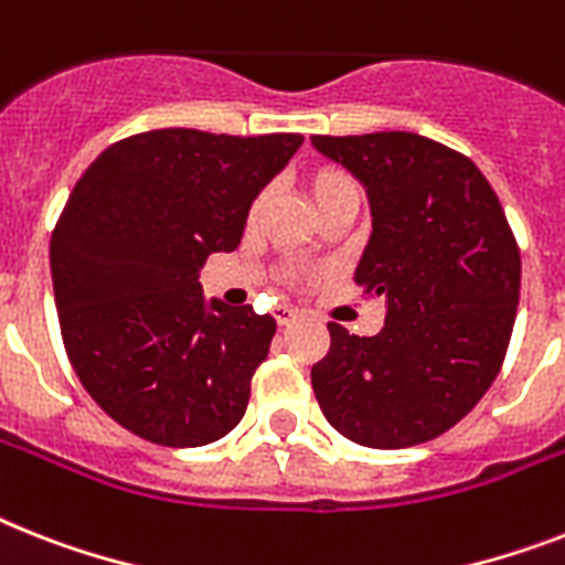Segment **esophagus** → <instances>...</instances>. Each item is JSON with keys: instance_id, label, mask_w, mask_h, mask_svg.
<instances>
[{"instance_id": "34e87169", "label": "esophagus", "mask_w": 565, "mask_h": 565, "mask_svg": "<svg viewBox=\"0 0 565 565\" xmlns=\"http://www.w3.org/2000/svg\"><path fill=\"white\" fill-rule=\"evenodd\" d=\"M275 322H278V324H281V328H287V324H292V322H296V319H298V310H296V307H275Z\"/></svg>"}]
</instances>
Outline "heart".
Here are the masks:
<instances>
[{"instance_id": "obj_1", "label": "heart", "mask_w": 565, "mask_h": 565, "mask_svg": "<svg viewBox=\"0 0 565 565\" xmlns=\"http://www.w3.org/2000/svg\"><path fill=\"white\" fill-rule=\"evenodd\" d=\"M307 191H310V200H313L316 211H319V209H324L330 200H337V196H342V194H351V191H360V188H356L354 177H348L342 168H330V164H324V168H316V171L307 177ZM260 205H264V196H258V200L252 203L249 220L258 217ZM301 275L305 273L292 269L287 278H290V281H298Z\"/></svg>"}]
</instances>
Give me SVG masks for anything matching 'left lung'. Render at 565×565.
Here are the masks:
<instances>
[{"mask_svg":"<svg viewBox=\"0 0 565 565\" xmlns=\"http://www.w3.org/2000/svg\"><path fill=\"white\" fill-rule=\"evenodd\" d=\"M360 179L371 237L354 281L386 298L377 337L330 322L310 371L348 441L403 449L456 426L497 380L520 305V249L499 196L467 156L417 132L313 136Z\"/></svg>","mask_w":565,"mask_h":565,"instance_id":"1","label":"left lung"}]
</instances>
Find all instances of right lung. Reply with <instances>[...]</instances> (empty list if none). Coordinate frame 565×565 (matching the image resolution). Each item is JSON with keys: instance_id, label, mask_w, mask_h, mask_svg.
Returning <instances> with one entry per match:
<instances>
[{"instance_id": "1", "label": "right lung", "mask_w": 565, "mask_h": 565, "mask_svg": "<svg viewBox=\"0 0 565 565\" xmlns=\"http://www.w3.org/2000/svg\"><path fill=\"white\" fill-rule=\"evenodd\" d=\"M298 132L168 127L109 145L60 214L52 284L68 362L116 424L162 447H203L241 424L273 316L205 298L200 269L232 252Z\"/></svg>"}]
</instances>
